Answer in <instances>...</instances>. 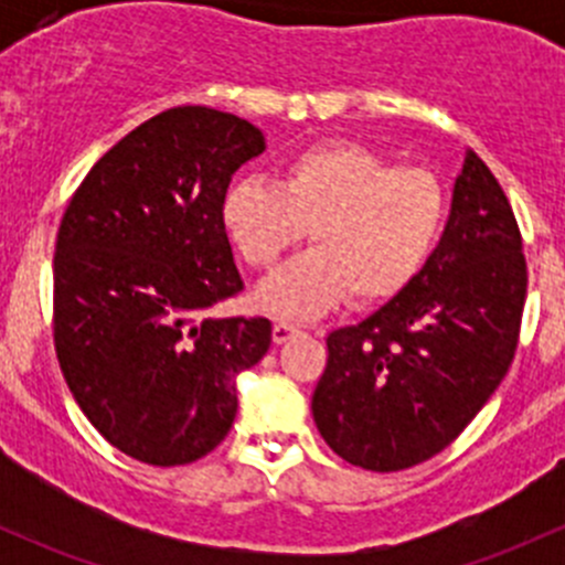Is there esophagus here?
I'll return each instance as SVG.
<instances>
[{
  "label": "esophagus",
  "mask_w": 565,
  "mask_h": 565,
  "mask_svg": "<svg viewBox=\"0 0 565 565\" xmlns=\"http://www.w3.org/2000/svg\"><path fill=\"white\" fill-rule=\"evenodd\" d=\"M298 333H300V328H298V324H292V322H276V324H273V341H276V344H287V341L295 339Z\"/></svg>",
  "instance_id": "obj_1"
}]
</instances>
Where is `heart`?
<instances>
[{"label": "heart", "instance_id": "1", "mask_svg": "<svg viewBox=\"0 0 565 565\" xmlns=\"http://www.w3.org/2000/svg\"><path fill=\"white\" fill-rule=\"evenodd\" d=\"M448 218L446 185L393 167L355 141H324L281 163V180L241 177L221 199V224L256 270L276 265L309 230L315 248L256 287V303L309 319L347 295L374 306L402 295L435 254Z\"/></svg>", "mask_w": 565, "mask_h": 565}]
</instances>
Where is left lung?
<instances>
[{"instance_id": "8db88e82", "label": "left lung", "mask_w": 565, "mask_h": 565, "mask_svg": "<svg viewBox=\"0 0 565 565\" xmlns=\"http://www.w3.org/2000/svg\"><path fill=\"white\" fill-rule=\"evenodd\" d=\"M527 265L520 226L487 163L465 150L435 254L402 295L328 335L311 413L350 465L407 470L440 454L514 361Z\"/></svg>"}]
</instances>
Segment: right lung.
Returning <instances> with one entry per match:
<instances>
[{
    "instance_id": "add662e5",
    "label": "right lung",
    "mask_w": 565,
    "mask_h": 565,
    "mask_svg": "<svg viewBox=\"0 0 565 565\" xmlns=\"http://www.w3.org/2000/svg\"><path fill=\"white\" fill-rule=\"evenodd\" d=\"M265 150L248 119L180 106L130 130L73 193L54 254V344L89 424L128 457L188 465L237 413L265 317H207L243 289L221 199Z\"/></svg>"
}]
</instances>
